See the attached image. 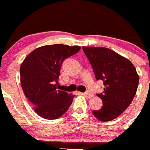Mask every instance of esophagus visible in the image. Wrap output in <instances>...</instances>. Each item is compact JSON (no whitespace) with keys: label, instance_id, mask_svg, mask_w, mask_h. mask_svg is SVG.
I'll return each instance as SVG.
<instances>
[{"label":"esophagus","instance_id":"esophagus-1","mask_svg":"<svg viewBox=\"0 0 150 150\" xmlns=\"http://www.w3.org/2000/svg\"><path fill=\"white\" fill-rule=\"evenodd\" d=\"M83 94L84 96H87V97H88V98H91V97L93 96V94L91 93H90V92H89V91L85 92V93H83Z\"/></svg>","mask_w":150,"mask_h":150}]
</instances>
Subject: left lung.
Segmentation results:
<instances>
[{"instance_id": "left-lung-1", "label": "left lung", "mask_w": 150, "mask_h": 150, "mask_svg": "<svg viewBox=\"0 0 150 150\" xmlns=\"http://www.w3.org/2000/svg\"><path fill=\"white\" fill-rule=\"evenodd\" d=\"M97 80L103 81V106L93 110L98 120L107 122L121 115L133 100L139 83V75L129 60L105 47H83Z\"/></svg>"}]
</instances>
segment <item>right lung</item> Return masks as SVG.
Masks as SVG:
<instances>
[{
    "mask_svg": "<svg viewBox=\"0 0 150 150\" xmlns=\"http://www.w3.org/2000/svg\"><path fill=\"white\" fill-rule=\"evenodd\" d=\"M79 46L45 45L28 55L20 68L23 93L40 117L54 120L64 114L74 96L59 90L62 64L80 50Z\"/></svg>",
    "mask_w": 150,
    "mask_h": 150,
    "instance_id": "right-lung-1",
    "label": "right lung"
}]
</instances>
